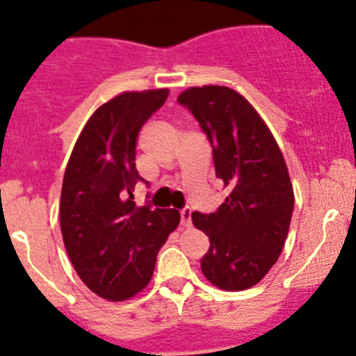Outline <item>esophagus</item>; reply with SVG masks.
<instances>
[{
  "label": "esophagus",
  "instance_id": "34e87169",
  "mask_svg": "<svg viewBox=\"0 0 356 356\" xmlns=\"http://www.w3.org/2000/svg\"><path fill=\"white\" fill-rule=\"evenodd\" d=\"M181 225L184 227V229H190L191 227V209L181 211Z\"/></svg>",
  "mask_w": 356,
  "mask_h": 356
}]
</instances>
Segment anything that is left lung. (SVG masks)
<instances>
[{
  "label": "left lung",
  "mask_w": 356,
  "mask_h": 356,
  "mask_svg": "<svg viewBox=\"0 0 356 356\" xmlns=\"http://www.w3.org/2000/svg\"><path fill=\"white\" fill-rule=\"evenodd\" d=\"M177 101L207 134L216 177L229 190L216 213L191 214L211 241L202 273L218 289H250L286 245L294 207L286 159L257 110L229 86H190Z\"/></svg>",
  "instance_id": "left-lung-1"
}]
</instances>
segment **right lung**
Returning <instances> with one entry per match:
<instances>
[{"label": "right lung", "instance_id": "1", "mask_svg": "<svg viewBox=\"0 0 356 356\" xmlns=\"http://www.w3.org/2000/svg\"><path fill=\"white\" fill-rule=\"evenodd\" d=\"M170 90L122 92L92 113L72 149L60 197V227L85 286L108 302L147 287L156 255L181 222L175 209L136 206V142Z\"/></svg>", "mask_w": 356, "mask_h": 356}]
</instances>
